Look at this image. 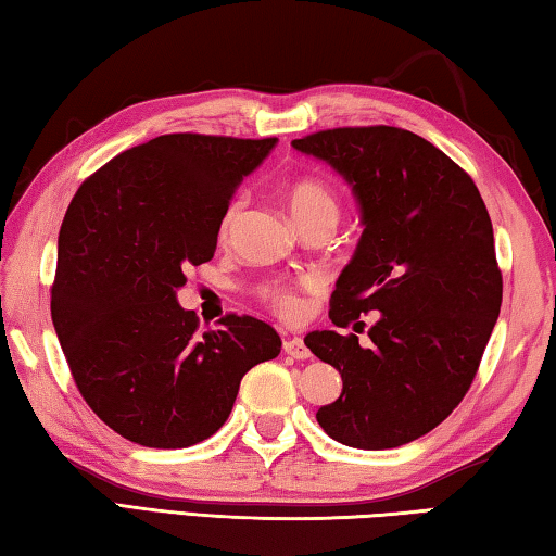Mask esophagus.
I'll return each instance as SVG.
<instances>
[{
  "label": "esophagus",
  "mask_w": 556,
  "mask_h": 556,
  "mask_svg": "<svg viewBox=\"0 0 556 556\" xmlns=\"http://www.w3.org/2000/svg\"><path fill=\"white\" fill-rule=\"evenodd\" d=\"M283 352H286L288 356L298 358V362H303V358H309V349H307V344H305L300 337L286 339V342H283Z\"/></svg>",
  "instance_id": "esophagus-1"
}]
</instances>
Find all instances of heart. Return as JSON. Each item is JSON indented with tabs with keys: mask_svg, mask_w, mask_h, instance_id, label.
Returning <instances> with one entry per match:
<instances>
[{
	"mask_svg": "<svg viewBox=\"0 0 556 556\" xmlns=\"http://www.w3.org/2000/svg\"><path fill=\"white\" fill-rule=\"evenodd\" d=\"M286 204H288L290 217L295 219L298 227H303V224H309V222H319V219L334 224L339 217L337 194L317 178H300L295 182H290L286 190ZM241 212H243V200L231 202L229 210L224 212L222 224H219L224 237H227V233L237 227ZM305 286H309V283H305ZM261 298L266 300V303L276 309V313L286 315V317H293L300 309V300L295 295V288L290 283H283V280H273V283L263 286Z\"/></svg>",
	"mask_w": 556,
	"mask_h": 556,
	"instance_id": "obj_1",
	"label": "heart"
}]
</instances>
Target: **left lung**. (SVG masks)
I'll return each instance as SVG.
<instances>
[{
    "mask_svg": "<svg viewBox=\"0 0 556 556\" xmlns=\"http://www.w3.org/2000/svg\"><path fill=\"white\" fill-rule=\"evenodd\" d=\"M293 149L342 175L364 224L329 319L378 313L371 346L334 329L305 337L344 383L317 422L354 450H393L446 420L479 371L503 300L489 210L450 155L395 126L317 131Z\"/></svg>",
    "mask_w": 556,
    "mask_h": 556,
    "instance_id": "8db88e82",
    "label": "left lung"
}]
</instances>
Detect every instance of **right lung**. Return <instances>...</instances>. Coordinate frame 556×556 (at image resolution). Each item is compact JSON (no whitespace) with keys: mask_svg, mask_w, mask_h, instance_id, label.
<instances>
[{"mask_svg":"<svg viewBox=\"0 0 556 556\" xmlns=\"http://www.w3.org/2000/svg\"><path fill=\"white\" fill-rule=\"evenodd\" d=\"M278 139L165 134L124 151L75 192L58 233L51 317L85 403L124 440L182 450L207 440L243 374L280 337L227 315L198 332L178 305L185 270L210 261L239 185Z\"/></svg>","mask_w":556,"mask_h":556,"instance_id":"right-lung-1","label":"right lung"}]
</instances>
